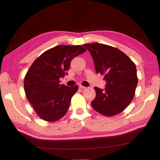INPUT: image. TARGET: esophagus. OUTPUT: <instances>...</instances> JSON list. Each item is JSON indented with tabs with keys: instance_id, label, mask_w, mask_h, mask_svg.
Masks as SVG:
<instances>
[{
	"instance_id": "obj_1",
	"label": "esophagus",
	"mask_w": 160,
	"mask_h": 160,
	"mask_svg": "<svg viewBox=\"0 0 160 160\" xmlns=\"http://www.w3.org/2000/svg\"><path fill=\"white\" fill-rule=\"evenodd\" d=\"M79 88L80 89H86V88H86V87H84V86H82V85H79Z\"/></svg>"
}]
</instances>
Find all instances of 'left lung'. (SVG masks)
Here are the masks:
<instances>
[{
    "instance_id": "left-lung-1",
    "label": "left lung",
    "mask_w": 160,
    "mask_h": 160,
    "mask_svg": "<svg viewBox=\"0 0 160 160\" xmlns=\"http://www.w3.org/2000/svg\"><path fill=\"white\" fill-rule=\"evenodd\" d=\"M83 46L93 57L97 73L104 75L105 88L95 87V98L91 106L99 113L113 116L122 112L132 102L138 85L136 67L117 48L101 43Z\"/></svg>"
}]
</instances>
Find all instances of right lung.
I'll use <instances>...</instances> for the list:
<instances>
[{
    "label": "right lung",
    "mask_w": 160,
    "mask_h": 160,
    "mask_svg": "<svg viewBox=\"0 0 160 160\" xmlns=\"http://www.w3.org/2000/svg\"><path fill=\"white\" fill-rule=\"evenodd\" d=\"M86 51L81 45H59L46 51L33 62L24 80L28 101L39 117L55 122L65 115L78 86L60 85L72 59Z\"/></svg>",
    "instance_id": "obj_1"
}]
</instances>
